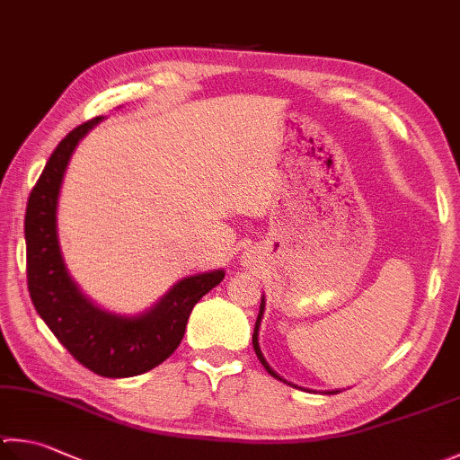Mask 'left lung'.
Masks as SVG:
<instances>
[{"instance_id": "8db88e82", "label": "left lung", "mask_w": 460, "mask_h": 460, "mask_svg": "<svg viewBox=\"0 0 460 460\" xmlns=\"http://www.w3.org/2000/svg\"><path fill=\"white\" fill-rule=\"evenodd\" d=\"M262 312H264V298H262V305H260V312H258V320H256V326H254V334H252V344H254V350H256V357L260 358V362H262V367L268 370V375H272L274 378H279V380H282L279 375H276V372L266 365V360H264V357H262V352H260V346H258V326H260V320H262ZM336 393H341V391H331L328 394H336Z\"/></svg>"}]
</instances>
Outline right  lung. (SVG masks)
Wrapping results in <instances>:
<instances>
[{"label": "right lung", "instance_id": "1", "mask_svg": "<svg viewBox=\"0 0 460 460\" xmlns=\"http://www.w3.org/2000/svg\"><path fill=\"white\" fill-rule=\"evenodd\" d=\"M100 118L74 128L43 168L25 210L28 288L49 331L82 367L108 378H126L162 365L178 349L194 305L224 279V270L180 280L150 312L136 318L95 308L69 280L56 236V206L66 166L77 142Z\"/></svg>", "mask_w": 460, "mask_h": 460}]
</instances>
